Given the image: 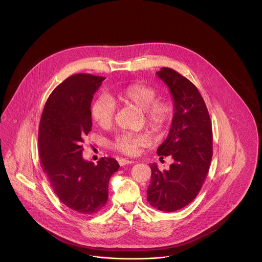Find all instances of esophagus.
<instances>
[{"label":"esophagus","instance_id":"1","mask_svg":"<svg viewBox=\"0 0 262 262\" xmlns=\"http://www.w3.org/2000/svg\"><path fill=\"white\" fill-rule=\"evenodd\" d=\"M131 163H134V160H129V159H125V158L119 159V164L121 166H124L126 164H131Z\"/></svg>","mask_w":262,"mask_h":262}]
</instances>
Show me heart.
<instances>
[{
    "instance_id": "obj_1",
    "label": "heart",
    "mask_w": 262,
    "mask_h": 262,
    "mask_svg": "<svg viewBox=\"0 0 262 262\" xmlns=\"http://www.w3.org/2000/svg\"><path fill=\"white\" fill-rule=\"evenodd\" d=\"M156 90L150 85L131 83L116 91L111 98L114 102L133 105L143 111L146 127L154 134H161L170 123L173 115V105L170 100L165 98L156 99ZM114 114L115 105L106 97L98 98L91 106L92 120L103 129H107L112 125ZM148 143L149 139L146 135L124 133L114 139L111 146L120 153L134 156L141 147L146 146Z\"/></svg>"
}]
</instances>
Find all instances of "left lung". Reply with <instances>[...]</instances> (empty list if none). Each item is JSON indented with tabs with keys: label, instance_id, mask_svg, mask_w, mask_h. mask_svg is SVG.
Instances as JSON below:
<instances>
[{
	"label": "left lung",
	"instance_id": "8db88e82",
	"mask_svg": "<svg viewBox=\"0 0 262 262\" xmlns=\"http://www.w3.org/2000/svg\"><path fill=\"white\" fill-rule=\"evenodd\" d=\"M156 74L169 88L174 105L169 134L157 154L172 157L173 163L164 171L150 165L147 201L159 211L174 212L195 199L207 178L213 156L212 123L204 99L190 80L169 68Z\"/></svg>",
	"mask_w": 262,
	"mask_h": 262
}]
</instances>
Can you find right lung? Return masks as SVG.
Masks as SVG:
<instances>
[{"mask_svg": "<svg viewBox=\"0 0 262 262\" xmlns=\"http://www.w3.org/2000/svg\"><path fill=\"white\" fill-rule=\"evenodd\" d=\"M105 78L77 74L64 79L48 97L39 124V157L50 186L67 207L84 215L105 207L110 178L120 167L111 157L95 164L81 155L92 130V100Z\"/></svg>", "mask_w": 262, "mask_h": 262, "instance_id": "add662e5", "label": "right lung"}]
</instances>
